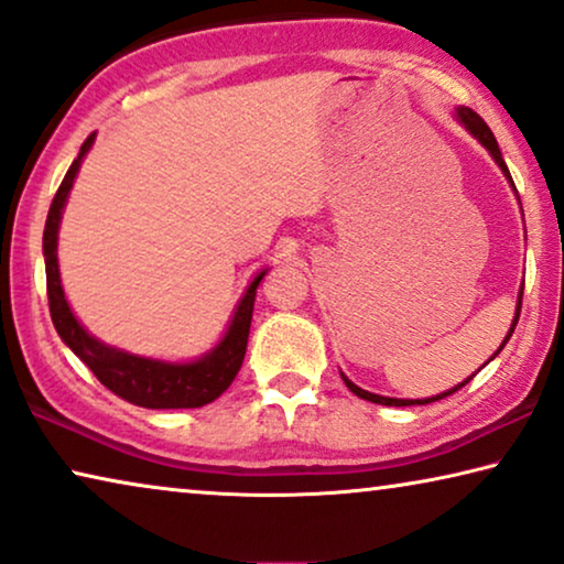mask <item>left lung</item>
<instances>
[{
	"label": "left lung",
	"mask_w": 564,
	"mask_h": 564,
	"mask_svg": "<svg viewBox=\"0 0 564 564\" xmlns=\"http://www.w3.org/2000/svg\"><path fill=\"white\" fill-rule=\"evenodd\" d=\"M457 120L465 124V130L473 134V138H478V142L482 148L488 150L490 155H494V161L498 163V169L503 171V176L511 181V173H509V165H506V161H503V155H501V148H498V142H496V138H494V132H490V127L482 122V117L480 115H475L470 107H457ZM511 186H513V181H511ZM521 296H523V291L519 293V304H517V316H513V324H511V329H509V335H506V339H503V345L498 347L496 350V355L503 350L506 347V343H509L511 339V335H513V329H517V322H519V314H521ZM494 355V358H496ZM490 358V360H494ZM475 376V372H473ZM473 376L467 378V380H473ZM345 378V376H343ZM467 380H463V383L459 386H455V388H449V391H444V393H440V395H432V399H388V395H378V393H368V391H362V388H358L352 383V380H347L345 378V386L350 388V391L355 393V395H360V399H365V401H372V403H380V406H414V403H419V406H422V403H432V401H440V399H444V395H452L455 391H459V388H463Z\"/></svg>",
	"instance_id": "1"
}]
</instances>
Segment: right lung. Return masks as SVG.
<instances>
[{"label": "right lung", "mask_w": 564, "mask_h": 564, "mask_svg": "<svg viewBox=\"0 0 564 564\" xmlns=\"http://www.w3.org/2000/svg\"><path fill=\"white\" fill-rule=\"evenodd\" d=\"M94 145V134L84 140L78 158L70 163L66 176H63L58 192L53 196L51 212H47L43 229V256H45V281H47V306H51L53 327L58 332L74 355H78L86 368L99 378L101 386L120 399L134 403L142 409H199L212 403L227 391L237 370L245 360L248 350V335L252 322V304H256V291L263 281L265 271H260L245 291L240 304L235 308L232 322L219 339V345L192 362H163L153 358H140L117 347H109L91 337L70 312L66 293L61 285L58 273V227L61 214L66 206L68 192L74 178L82 169L84 155Z\"/></svg>", "instance_id": "right-lung-1"}]
</instances>
